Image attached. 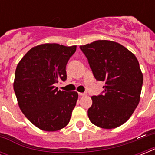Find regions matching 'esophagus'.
I'll return each mask as SVG.
<instances>
[{
  "instance_id": "obj_1",
  "label": "esophagus",
  "mask_w": 155,
  "mask_h": 155,
  "mask_svg": "<svg viewBox=\"0 0 155 155\" xmlns=\"http://www.w3.org/2000/svg\"><path fill=\"white\" fill-rule=\"evenodd\" d=\"M86 93H84V92H79V96H80V97H84V96H86Z\"/></svg>"
}]
</instances>
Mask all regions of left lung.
Returning <instances> with one entry per match:
<instances>
[{"instance_id":"1","label":"left lung","mask_w":155,"mask_h":155,"mask_svg":"<svg viewBox=\"0 0 155 155\" xmlns=\"http://www.w3.org/2000/svg\"><path fill=\"white\" fill-rule=\"evenodd\" d=\"M97 80L104 81V94L92 96L90 121L102 129L126 122L141 98L143 75L136 56L118 42L97 40L80 46Z\"/></svg>"}]
</instances>
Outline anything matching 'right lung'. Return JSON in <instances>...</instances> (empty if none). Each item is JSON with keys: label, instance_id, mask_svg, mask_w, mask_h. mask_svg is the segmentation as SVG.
<instances>
[{"label": "right lung", "instance_id": "1", "mask_svg": "<svg viewBox=\"0 0 155 155\" xmlns=\"http://www.w3.org/2000/svg\"><path fill=\"white\" fill-rule=\"evenodd\" d=\"M76 46L44 43L32 47L18 63L13 89L21 111L36 127L54 132L67 126L78 100L76 92L58 90L67 79L66 65Z\"/></svg>", "mask_w": 155, "mask_h": 155}]
</instances>
